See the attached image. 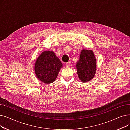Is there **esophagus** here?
<instances>
[{
    "mask_svg": "<svg viewBox=\"0 0 130 130\" xmlns=\"http://www.w3.org/2000/svg\"><path fill=\"white\" fill-rule=\"evenodd\" d=\"M71 66V62H68V63H67L66 64V67H70Z\"/></svg>",
    "mask_w": 130,
    "mask_h": 130,
    "instance_id": "obj_1",
    "label": "esophagus"
}]
</instances>
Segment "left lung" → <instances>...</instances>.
<instances>
[{"mask_svg":"<svg viewBox=\"0 0 130 130\" xmlns=\"http://www.w3.org/2000/svg\"><path fill=\"white\" fill-rule=\"evenodd\" d=\"M78 77L83 83L93 78L97 69V60L92 50H82L80 59L76 64Z\"/></svg>","mask_w":130,"mask_h":130,"instance_id":"1","label":"left lung"}]
</instances>
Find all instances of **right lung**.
Instances as JSON below:
<instances>
[{
    "label": "right lung",
    "instance_id": "1",
    "mask_svg": "<svg viewBox=\"0 0 130 130\" xmlns=\"http://www.w3.org/2000/svg\"><path fill=\"white\" fill-rule=\"evenodd\" d=\"M63 66V64L53 51H43L35 62L36 75L42 83H52L56 80Z\"/></svg>",
    "mask_w": 130,
    "mask_h": 130
}]
</instances>
